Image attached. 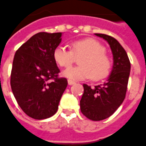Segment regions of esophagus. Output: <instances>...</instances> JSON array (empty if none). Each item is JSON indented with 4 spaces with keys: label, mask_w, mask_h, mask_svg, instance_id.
<instances>
[{
    "label": "esophagus",
    "mask_w": 146,
    "mask_h": 146,
    "mask_svg": "<svg viewBox=\"0 0 146 146\" xmlns=\"http://www.w3.org/2000/svg\"><path fill=\"white\" fill-rule=\"evenodd\" d=\"M68 82L69 85H73V84L75 83V82H74V81H72V79H68Z\"/></svg>",
    "instance_id": "1"
}]
</instances>
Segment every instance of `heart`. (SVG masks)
<instances>
[{
    "label": "heart",
    "instance_id": "heart-1",
    "mask_svg": "<svg viewBox=\"0 0 146 146\" xmlns=\"http://www.w3.org/2000/svg\"><path fill=\"white\" fill-rule=\"evenodd\" d=\"M81 57L80 66L73 67L64 72V76L72 80H84L92 78L94 80L104 78L110 73L111 60L105 53V49L93 39H84L74 41L72 50L65 46H58L54 50V58L61 67L69 68L75 57Z\"/></svg>",
    "mask_w": 146,
    "mask_h": 146
}]
</instances>
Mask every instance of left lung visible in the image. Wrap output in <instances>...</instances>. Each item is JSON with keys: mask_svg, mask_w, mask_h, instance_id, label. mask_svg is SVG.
<instances>
[{"mask_svg": "<svg viewBox=\"0 0 146 146\" xmlns=\"http://www.w3.org/2000/svg\"><path fill=\"white\" fill-rule=\"evenodd\" d=\"M110 44L113 56V66L109 78L94 88L83 84L84 92L80 100L81 112L94 121L104 120L112 115L123 103L129 78L131 63L122 46L113 37L96 33Z\"/></svg>", "mask_w": 146, "mask_h": 146, "instance_id": "1", "label": "left lung"}]
</instances>
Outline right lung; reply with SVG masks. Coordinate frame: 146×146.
Instances as JSON below:
<instances>
[{
  "label": "right lung",
  "mask_w": 146,
  "mask_h": 146,
  "mask_svg": "<svg viewBox=\"0 0 146 146\" xmlns=\"http://www.w3.org/2000/svg\"><path fill=\"white\" fill-rule=\"evenodd\" d=\"M61 33L35 34L15 54L11 87L17 103L26 115L42 120L52 117L68 86L54 58L61 42Z\"/></svg>",
  "instance_id": "obj_1"
}]
</instances>
